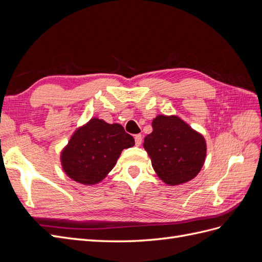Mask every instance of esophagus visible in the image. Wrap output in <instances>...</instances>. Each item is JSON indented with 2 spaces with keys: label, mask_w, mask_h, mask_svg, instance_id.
Here are the masks:
<instances>
[{
  "label": "esophagus",
  "mask_w": 262,
  "mask_h": 262,
  "mask_svg": "<svg viewBox=\"0 0 262 262\" xmlns=\"http://www.w3.org/2000/svg\"><path fill=\"white\" fill-rule=\"evenodd\" d=\"M134 140H136V145L140 146L142 144V136L141 134H137L136 137H134Z\"/></svg>",
  "instance_id": "1"
}]
</instances>
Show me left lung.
<instances>
[{"label": "left lung", "mask_w": 262, "mask_h": 262, "mask_svg": "<svg viewBox=\"0 0 262 262\" xmlns=\"http://www.w3.org/2000/svg\"><path fill=\"white\" fill-rule=\"evenodd\" d=\"M153 131L144 139V148L152 166L165 184L176 186L193 179L207 156L201 133L177 116H157Z\"/></svg>", "instance_id": "8db88e82"}]
</instances>
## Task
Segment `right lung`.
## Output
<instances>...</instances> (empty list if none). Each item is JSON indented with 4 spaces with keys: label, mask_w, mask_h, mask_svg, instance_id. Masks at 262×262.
Masks as SVG:
<instances>
[{
    "label": "right lung",
    "mask_w": 262,
    "mask_h": 262,
    "mask_svg": "<svg viewBox=\"0 0 262 262\" xmlns=\"http://www.w3.org/2000/svg\"><path fill=\"white\" fill-rule=\"evenodd\" d=\"M133 145L134 139L121 124L93 118L73 133L63 148L62 168L82 185L98 184L115 167L122 149Z\"/></svg>",
    "instance_id": "obj_1"
}]
</instances>
